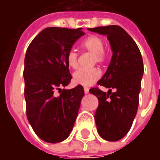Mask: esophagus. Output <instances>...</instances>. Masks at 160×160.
I'll list each match as a JSON object with an SVG mask.
<instances>
[{"label":"esophagus","mask_w":160,"mask_h":160,"mask_svg":"<svg viewBox=\"0 0 160 160\" xmlns=\"http://www.w3.org/2000/svg\"><path fill=\"white\" fill-rule=\"evenodd\" d=\"M84 92H85L86 94L89 93V88L88 87H84Z\"/></svg>","instance_id":"1"}]
</instances>
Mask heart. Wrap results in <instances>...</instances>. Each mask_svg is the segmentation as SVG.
Segmentation results:
<instances>
[{"instance_id":"1","label":"heart","mask_w":160,"mask_h":160,"mask_svg":"<svg viewBox=\"0 0 160 160\" xmlns=\"http://www.w3.org/2000/svg\"><path fill=\"white\" fill-rule=\"evenodd\" d=\"M84 49L92 53L94 55L93 62L102 63L105 59L104 54V42L101 38L98 36H90L87 38L82 42ZM78 53L74 49H70L66 56L67 63L72 68H78ZM100 78V72L98 68L85 69L80 68L73 74V82L77 85L89 87L96 82Z\"/></svg>"}]
</instances>
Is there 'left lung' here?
<instances>
[{
    "label": "left lung",
    "mask_w": 160,
    "mask_h": 160,
    "mask_svg": "<svg viewBox=\"0 0 160 160\" xmlns=\"http://www.w3.org/2000/svg\"><path fill=\"white\" fill-rule=\"evenodd\" d=\"M88 30L107 36L113 53L106 73L98 81V85L109 88L108 92L98 87L89 92L98 99L94 116L98 134L105 141H118L128 134L137 113L143 61L137 44L121 26Z\"/></svg>",
    "instance_id": "left-lung-1"
}]
</instances>
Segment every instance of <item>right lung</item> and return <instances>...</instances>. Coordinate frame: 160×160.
<instances>
[{
  "mask_svg": "<svg viewBox=\"0 0 160 160\" xmlns=\"http://www.w3.org/2000/svg\"><path fill=\"white\" fill-rule=\"evenodd\" d=\"M84 34L81 28L48 27L35 37L26 50L23 73L26 117L37 135L46 142L64 141L76 120L83 87L62 89L58 96L55 92L71 81L67 54Z\"/></svg>",
  "mask_w": 160,
  "mask_h": 160,
  "instance_id": "add662e5",
  "label": "right lung"
}]
</instances>
